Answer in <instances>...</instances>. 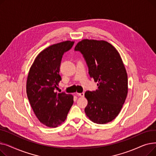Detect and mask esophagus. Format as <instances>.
<instances>
[{
    "label": "esophagus",
    "instance_id": "esophagus-1",
    "mask_svg": "<svg viewBox=\"0 0 156 156\" xmlns=\"http://www.w3.org/2000/svg\"><path fill=\"white\" fill-rule=\"evenodd\" d=\"M77 94L80 97H84V95H85V94L83 92H82V93H77Z\"/></svg>",
    "mask_w": 156,
    "mask_h": 156
}]
</instances>
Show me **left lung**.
<instances>
[{"mask_svg":"<svg viewBox=\"0 0 156 156\" xmlns=\"http://www.w3.org/2000/svg\"><path fill=\"white\" fill-rule=\"evenodd\" d=\"M75 51L83 54L90 76L98 82L95 91L85 94L86 115L95 123H108L117 117L128 94V76L121 57L104 40H82Z\"/></svg>","mask_w":156,"mask_h":156,"instance_id":"obj_1","label":"left lung"}]
</instances>
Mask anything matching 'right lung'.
Returning a JSON list of instances; mask_svg holds the SVG:
<instances>
[{"mask_svg": "<svg viewBox=\"0 0 156 156\" xmlns=\"http://www.w3.org/2000/svg\"><path fill=\"white\" fill-rule=\"evenodd\" d=\"M74 43L68 40L48 47L38 54L28 73V99L37 118L48 127L61 125L73 104L72 95L55 91L61 80L59 71L62 55Z\"/></svg>", "mask_w": 156, "mask_h": 156, "instance_id": "add662e5", "label": "right lung"}]
</instances>
